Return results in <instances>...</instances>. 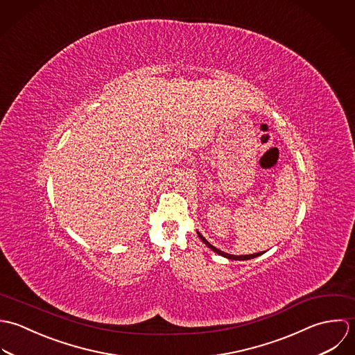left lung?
Here are the masks:
<instances>
[{
  "mask_svg": "<svg viewBox=\"0 0 355 355\" xmlns=\"http://www.w3.org/2000/svg\"><path fill=\"white\" fill-rule=\"evenodd\" d=\"M198 236L202 239V241L209 247V248H211L214 252H216L218 255H222V257H225V258H227V259H232V261H247V259H252V258H257V257H259V255H262L263 252H257V254H251V255H232V254H226V252H223V251H220V250H218V248H215L214 245H211L199 232H198Z\"/></svg>",
  "mask_w": 355,
  "mask_h": 355,
  "instance_id": "left-lung-1",
  "label": "left lung"
}]
</instances>
